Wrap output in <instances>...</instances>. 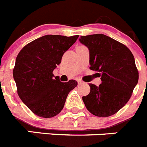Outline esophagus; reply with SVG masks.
Wrapping results in <instances>:
<instances>
[{
  "label": "esophagus",
  "instance_id": "1",
  "mask_svg": "<svg viewBox=\"0 0 147 147\" xmlns=\"http://www.w3.org/2000/svg\"><path fill=\"white\" fill-rule=\"evenodd\" d=\"M83 83H84V82H82V80H78V84H79V85H81V84H83Z\"/></svg>",
  "mask_w": 147,
  "mask_h": 147
}]
</instances>
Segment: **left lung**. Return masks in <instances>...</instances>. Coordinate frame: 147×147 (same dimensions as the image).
<instances>
[{
  "mask_svg": "<svg viewBox=\"0 0 147 147\" xmlns=\"http://www.w3.org/2000/svg\"><path fill=\"white\" fill-rule=\"evenodd\" d=\"M81 43L90 51V69L97 71L102 84H89L82 97L90 113L98 117L114 115L127 103L138 82L132 52L124 44L102 34L82 36Z\"/></svg>",
  "mask_w": 147,
  "mask_h": 147,
  "instance_id": "obj_1",
  "label": "left lung"
}]
</instances>
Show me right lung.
Masks as SVG:
<instances>
[{"mask_svg": "<svg viewBox=\"0 0 147 147\" xmlns=\"http://www.w3.org/2000/svg\"><path fill=\"white\" fill-rule=\"evenodd\" d=\"M79 37L45 35L21 49L15 60L13 77L22 102L35 115L52 118L61 112L71 90L77 86L74 80L62 82L53 74L62 56Z\"/></svg>", "mask_w": 147, "mask_h": 147, "instance_id": "obj_1", "label": "right lung"}]
</instances>
